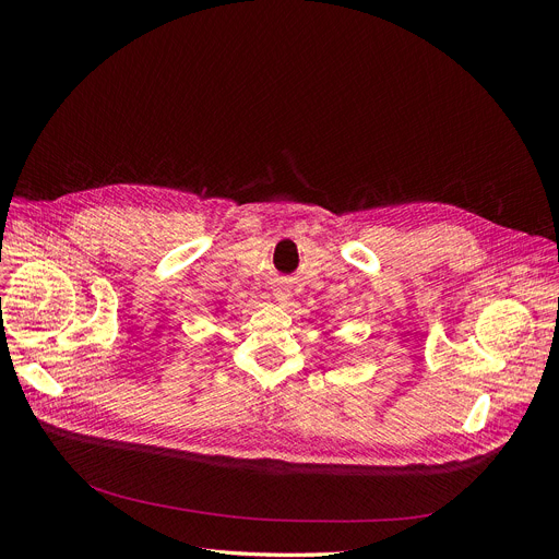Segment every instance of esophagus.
I'll list each match as a JSON object with an SVG mask.
<instances>
[{"mask_svg": "<svg viewBox=\"0 0 559 559\" xmlns=\"http://www.w3.org/2000/svg\"><path fill=\"white\" fill-rule=\"evenodd\" d=\"M287 297H289V289L285 285H276L274 287V299L276 301H287Z\"/></svg>", "mask_w": 559, "mask_h": 559, "instance_id": "esophagus-1", "label": "esophagus"}]
</instances>
